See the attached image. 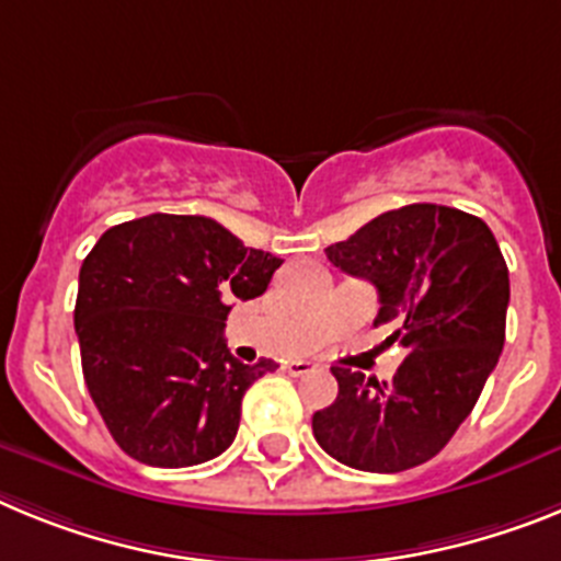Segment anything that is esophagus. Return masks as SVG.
Instances as JSON below:
<instances>
[{
  "mask_svg": "<svg viewBox=\"0 0 561 561\" xmlns=\"http://www.w3.org/2000/svg\"><path fill=\"white\" fill-rule=\"evenodd\" d=\"M285 369L290 375H294V378H299V375H310V373H316V367L310 362H287L285 364Z\"/></svg>",
  "mask_w": 561,
  "mask_h": 561,
  "instance_id": "34e87169",
  "label": "esophagus"
}]
</instances>
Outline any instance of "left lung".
<instances>
[{"instance_id":"8db88e82","label":"left lung","mask_w":561,"mask_h":561,"mask_svg":"<svg viewBox=\"0 0 561 561\" xmlns=\"http://www.w3.org/2000/svg\"><path fill=\"white\" fill-rule=\"evenodd\" d=\"M344 274L378 290L389 344L407 353L392 381L333 367L339 398L313 415L319 446L358 471L396 474L451 440L505 344L508 265L494 233L460 208L412 203L328 248Z\"/></svg>"}]
</instances>
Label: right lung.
<instances>
[{
    "mask_svg": "<svg viewBox=\"0 0 561 561\" xmlns=\"http://www.w3.org/2000/svg\"><path fill=\"white\" fill-rule=\"evenodd\" d=\"M282 265L197 214H149L101 233L78 274L76 333L92 401L121 449L183 469L237 437L242 396L276 364L237 362L222 330Z\"/></svg>",
    "mask_w": 561,
    "mask_h": 561,
    "instance_id": "right-lung-1",
    "label": "right lung"
}]
</instances>
